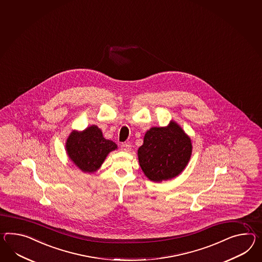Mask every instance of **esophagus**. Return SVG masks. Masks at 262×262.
Returning <instances> with one entry per match:
<instances>
[{
	"label": "esophagus",
	"instance_id": "1",
	"mask_svg": "<svg viewBox=\"0 0 262 262\" xmlns=\"http://www.w3.org/2000/svg\"><path fill=\"white\" fill-rule=\"evenodd\" d=\"M130 147L132 146L128 144V143H122L121 144V149L125 150V151H128L130 149Z\"/></svg>",
	"mask_w": 262,
	"mask_h": 262
}]
</instances>
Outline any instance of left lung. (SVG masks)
Returning <instances> with one entry per match:
<instances>
[{
    "instance_id": "8db88e82",
    "label": "left lung",
    "mask_w": 262,
    "mask_h": 262,
    "mask_svg": "<svg viewBox=\"0 0 262 262\" xmlns=\"http://www.w3.org/2000/svg\"><path fill=\"white\" fill-rule=\"evenodd\" d=\"M191 141L176 123L166 128H151L138 149L142 170L154 182L176 177L190 159Z\"/></svg>"
}]
</instances>
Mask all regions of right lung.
Wrapping results in <instances>:
<instances>
[{"instance_id":"add662e5","label":"right lung","mask_w":262,"mask_h":262,"mask_svg":"<svg viewBox=\"0 0 262 262\" xmlns=\"http://www.w3.org/2000/svg\"><path fill=\"white\" fill-rule=\"evenodd\" d=\"M115 148L116 144L105 139L96 126H91L82 133H72L66 143L70 159L84 172L96 171L108 152Z\"/></svg>"}]
</instances>
